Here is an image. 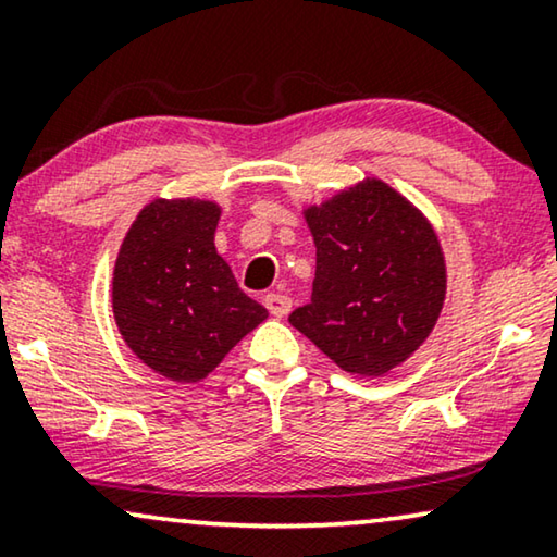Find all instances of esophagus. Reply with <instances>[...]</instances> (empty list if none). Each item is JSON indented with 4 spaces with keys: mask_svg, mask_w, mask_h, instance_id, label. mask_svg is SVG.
Listing matches in <instances>:
<instances>
[{
    "mask_svg": "<svg viewBox=\"0 0 557 557\" xmlns=\"http://www.w3.org/2000/svg\"><path fill=\"white\" fill-rule=\"evenodd\" d=\"M264 308L270 310V315L275 318H285L289 308H293V302H289L287 295H280V293H268L264 295Z\"/></svg>",
    "mask_w": 557,
    "mask_h": 557,
    "instance_id": "obj_1",
    "label": "esophagus"
}]
</instances>
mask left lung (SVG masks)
<instances>
[{"instance_id": "left-lung-1", "label": "left lung", "mask_w": 557, "mask_h": 557, "mask_svg": "<svg viewBox=\"0 0 557 557\" xmlns=\"http://www.w3.org/2000/svg\"><path fill=\"white\" fill-rule=\"evenodd\" d=\"M302 216L315 239V280L289 325L348 373L401 366L444 308L446 264L432 222L381 178H363Z\"/></svg>"}]
</instances>
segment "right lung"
<instances>
[{
  "mask_svg": "<svg viewBox=\"0 0 557 557\" xmlns=\"http://www.w3.org/2000/svg\"><path fill=\"white\" fill-rule=\"evenodd\" d=\"M219 216L222 207L207 199H153L125 232L113 268L125 346L176 383L207 379L268 318L216 252Z\"/></svg>",
  "mask_w": 557,
  "mask_h": 557,
  "instance_id": "obj_1",
  "label": "right lung"
}]
</instances>
